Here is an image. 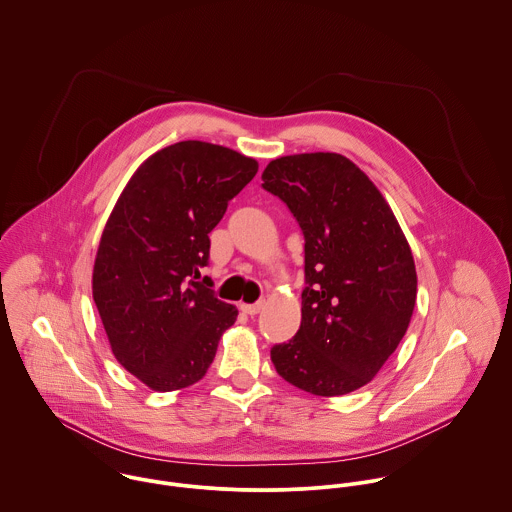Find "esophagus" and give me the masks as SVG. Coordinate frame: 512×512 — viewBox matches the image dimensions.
<instances>
[{
    "label": "esophagus",
    "instance_id": "34e87169",
    "mask_svg": "<svg viewBox=\"0 0 512 512\" xmlns=\"http://www.w3.org/2000/svg\"><path fill=\"white\" fill-rule=\"evenodd\" d=\"M239 308H241L245 314H251V316H253V314L261 312V308H263V301H259V303H253V305H247V303H243V305H241Z\"/></svg>",
    "mask_w": 512,
    "mask_h": 512
}]
</instances>
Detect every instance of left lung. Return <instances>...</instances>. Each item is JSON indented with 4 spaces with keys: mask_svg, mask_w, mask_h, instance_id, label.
I'll return each mask as SVG.
<instances>
[{
    "mask_svg": "<svg viewBox=\"0 0 512 512\" xmlns=\"http://www.w3.org/2000/svg\"><path fill=\"white\" fill-rule=\"evenodd\" d=\"M261 178L305 235L303 320L271 348L273 366L308 394H350L408 330L417 293L408 241L378 188L340 154L283 156Z\"/></svg>",
    "mask_w": 512,
    "mask_h": 512,
    "instance_id": "obj_1",
    "label": "left lung"
}]
</instances>
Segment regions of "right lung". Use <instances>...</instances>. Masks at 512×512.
<instances>
[{
	"label": "right lung",
	"mask_w": 512,
	"mask_h": 512,
	"mask_svg": "<svg viewBox=\"0 0 512 512\" xmlns=\"http://www.w3.org/2000/svg\"><path fill=\"white\" fill-rule=\"evenodd\" d=\"M259 166L186 140L150 156L114 205L93 271V299L116 360L148 388L200 382L237 308L213 293L209 233Z\"/></svg>",
	"instance_id": "right-lung-1"
}]
</instances>
